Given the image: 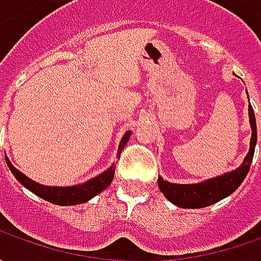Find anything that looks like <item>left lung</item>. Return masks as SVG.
Returning a JSON list of instances; mask_svg holds the SVG:
<instances>
[{"label":"left lung","mask_w":261,"mask_h":261,"mask_svg":"<svg viewBox=\"0 0 261 261\" xmlns=\"http://www.w3.org/2000/svg\"><path fill=\"white\" fill-rule=\"evenodd\" d=\"M248 95V94H247ZM248 119L251 126V139H250V149L247 152L243 164L237 167L236 170L228 171L221 175L212 177L209 180H203L200 183H192V185H178V183H170L163 177H158V187L161 193L167 199L178 207L185 209H199L206 207L225 199L226 196L234 193L243 180L248 174V170L251 166L254 149L257 144V126L256 116L253 112L251 105H248Z\"/></svg>","instance_id":"8db88e82"}]
</instances>
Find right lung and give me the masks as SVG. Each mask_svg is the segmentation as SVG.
<instances>
[{
    "label": "right lung",
    "mask_w": 261,
    "mask_h": 261,
    "mask_svg": "<svg viewBox=\"0 0 261 261\" xmlns=\"http://www.w3.org/2000/svg\"><path fill=\"white\" fill-rule=\"evenodd\" d=\"M130 134L132 132L127 130L123 135L120 144H119V148H117V155L116 156H120V152L127 144ZM5 160H7V166L11 170V173L14 174L18 183H21V186H24L25 189H29L36 196L45 199L46 202H50L54 205L59 206H72L86 203L90 199H93L94 196L101 193L105 189H107L112 183L113 177H115L116 164L113 163L103 173H100V174L90 178V180H87L86 183H80V185L74 186H45L40 185V183H36L35 180L29 178L20 170H17L7 156H5Z\"/></svg>",
    "instance_id": "add662e5"
}]
</instances>
